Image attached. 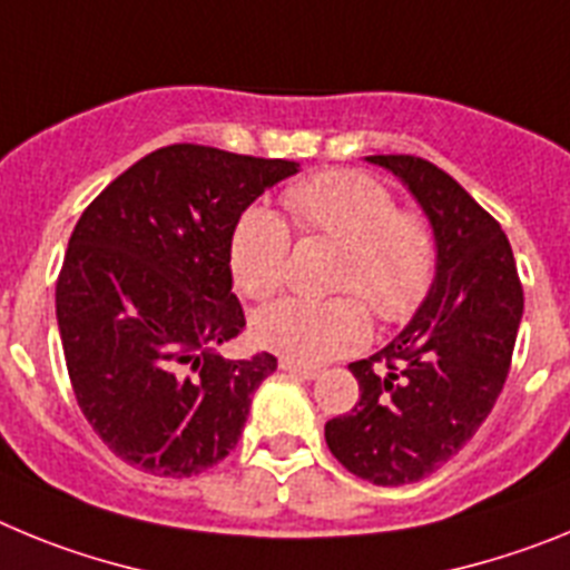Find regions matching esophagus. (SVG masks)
<instances>
[{
	"label": "esophagus",
	"mask_w": 570,
	"mask_h": 570,
	"mask_svg": "<svg viewBox=\"0 0 570 570\" xmlns=\"http://www.w3.org/2000/svg\"><path fill=\"white\" fill-rule=\"evenodd\" d=\"M279 367L285 371V374H296V376H302V380H316V376L322 374L320 365H305V362L285 360V356L279 360Z\"/></svg>",
	"instance_id": "1"
}]
</instances>
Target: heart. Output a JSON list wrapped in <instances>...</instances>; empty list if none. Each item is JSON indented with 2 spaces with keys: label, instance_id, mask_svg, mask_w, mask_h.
Instances as JSON below:
<instances>
[{
  "label": "heart",
  "instance_id": "heart-1",
  "mask_svg": "<svg viewBox=\"0 0 570 570\" xmlns=\"http://www.w3.org/2000/svg\"><path fill=\"white\" fill-rule=\"evenodd\" d=\"M282 205L299 234L342 248L334 291L354 296L276 302L254 320L259 345L296 362L334 360L367 340L363 301L382 322H402L420 308L436 271L434 230L414 210L396 208L374 176L325 170L291 185ZM288 254V225L265 208L248 210L230 236L234 285L250 299H268L285 282Z\"/></svg>",
  "mask_w": 570,
  "mask_h": 570
}]
</instances>
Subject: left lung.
<instances>
[{
  "instance_id": "8db88e82",
  "label": "left lung",
  "mask_w": 570,
  "mask_h": 570,
  "mask_svg": "<svg viewBox=\"0 0 570 570\" xmlns=\"http://www.w3.org/2000/svg\"><path fill=\"white\" fill-rule=\"evenodd\" d=\"M400 176L436 239L425 302L380 354L351 362L360 402L325 425L331 454L374 485H407L476 434L505 385L522 285L500 223L454 176L407 154L367 156Z\"/></svg>"
}]
</instances>
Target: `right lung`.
<instances>
[{"label":"right lung","instance_id":"obj_1","mask_svg":"<svg viewBox=\"0 0 570 570\" xmlns=\"http://www.w3.org/2000/svg\"><path fill=\"white\" fill-rule=\"evenodd\" d=\"M288 159L168 145L85 208L57 279L65 365L85 420L128 465L194 476L236 448L276 356L225 360L245 328L230 236Z\"/></svg>","mask_w":570,"mask_h":570}]
</instances>
